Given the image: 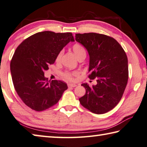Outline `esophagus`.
Instances as JSON below:
<instances>
[{"mask_svg":"<svg viewBox=\"0 0 147 147\" xmlns=\"http://www.w3.org/2000/svg\"><path fill=\"white\" fill-rule=\"evenodd\" d=\"M77 86V84L75 83H69L68 84V87H76Z\"/></svg>","mask_w":147,"mask_h":147,"instance_id":"1","label":"esophagus"}]
</instances>
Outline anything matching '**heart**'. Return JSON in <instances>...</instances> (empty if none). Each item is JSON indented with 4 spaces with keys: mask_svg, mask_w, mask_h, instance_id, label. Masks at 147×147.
I'll list each match as a JSON object with an SVG mask.
<instances>
[{
    "mask_svg": "<svg viewBox=\"0 0 147 147\" xmlns=\"http://www.w3.org/2000/svg\"><path fill=\"white\" fill-rule=\"evenodd\" d=\"M72 51H73L74 55H75V56L78 59L79 57L84 55V54H86L85 49L84 48L83 46H82L81 45H79V44H75V45L72 46ZM61 57V53H59L56 57L57 62H59L60 61ZM76 74L75 73L71 74V73H69V72H66V73H64L63 74V77L64 78H65L66 79H67V80H72V79H73V76H75Z\"/></svg>",
    "mask_w": 147,
    "mask_h": 147,
    "instance_id": "b5f03b06",
    "label": "heart"
}]
</instances>
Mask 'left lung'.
Masks as SVG:
<instances>
[{"label": "left lung", "instance_id": "obj_1", "mask_svg": "<svg viewBox=\"0 0 147 147\" xmlns=\"http://www.w3.org/2000/svg\"><path fill=\"white\" fill-rule=\"evenodd\" d=\"M76 40L85 48L90 57L88 78L97 84L81 85L86 94L79 98L81 105L97 114L107 113L119 103L128 79V59L114 38L96 33H78Z\"/></svg>", "mask_w": 147, "mask_h": 147}]
</instances>
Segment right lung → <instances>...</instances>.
<instances>
[{
    "label": "right lung",
    "mask_w": 147,
    "mask_h": 147,
    "mask_svg": "<svg viewBox=\"0 0 147 147\" xmlns=\"http://www.w3.org/2000/svg\"><path fill=\"white\" fill-rule=\"evenodd\" d=\"M71 33L45 31L25 39L15 50L10 63L13 83L20 98L30 109L42 111L57 103L68 88L61 81H48L45 71L69 42Z\"/></svg>",
    "instance_id": "add662e5"
}]
</instances>
